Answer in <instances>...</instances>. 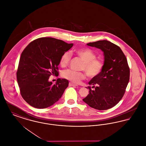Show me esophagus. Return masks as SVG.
I'll list each match as a JSON object with an SVG mask.
<instances>
[{
    "label": "esophagus",
    "mask_w": 146,
    "mask_h": 146,
    "mask_svg": "<svg viewBox=\"0 0 146 146\" xmlns=\"http://www.w3.org/2000/svg\"><path fill=\"white\" fill-rule=\"evenodd\" d=\"M69 86H78V85H76V84L72 83L71 82H70V83H69Z\"/></svg>",
    "instance_id": "esophagus-1"
}]
</instances>
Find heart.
I'll list each match as a JSON object with an SVG mask.
<instances>
[{
    "label": "heart",
    "instance_id": "1",
    "mask_svg": "<svg viewBox=\"0 0 146 146\" xmlns=\"http://www.w3.org/2000/svg\"><path fill=\"white\" fill-rule=\"evenodd\" d=\"M76 53L83 60L81 70L85 71L90 78L95 77L101 73L104 68V62L101 60L96 58V54L91 49H78L76 51ZM70 57L71 54L69 51L64 52L61 56L60 64L63 67H66L69 63ZM62 76L72 83H79L82 80L85 79L86 74L84 71L66 70L63 72Z\"/></svg>",
    "mask_w": 146,
    "mask_h": 146
}]
</instances>
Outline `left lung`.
Wrapping results in <instances>:
<instances>
[{
    "label": "left lung",
    "instance_id": "8db88e82",
    "mask_svg": "<svg viewBox=\"0 0 146 146\" xmlns=\"http://www.w3.org/2000/svg\"><path fill=\"white\" fill-rule=\"evenodd\" d=\"M88 46L101 49L104 54L101 73L89 82V94L83 99L90 107L107 110L118 104L123 98L130 79L127 59L118 45L108 40L89 42Z\"/></svg>",
    "mask_w": 146,
    "mask_h": 146
}]
</instances>
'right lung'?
<instances>
[{"label": "right lung", "instance_id": "1", "mask_svg": "<svg viewBox=\"0 0 146 146\" xmlns=\"http://www.w3.org/2000/svg\"><path fill=\"white\" fill-rule=\"evenodd\" d=\"M73 44L54 38L44 37L31 42L21 54L16 72L21 96L31 106L45 108L58 101L68 87L66 79L49 82L51 75H58L63 54Z\"/></svg>", "mask_w": 146, "mask_h": 146}]
</instances>
